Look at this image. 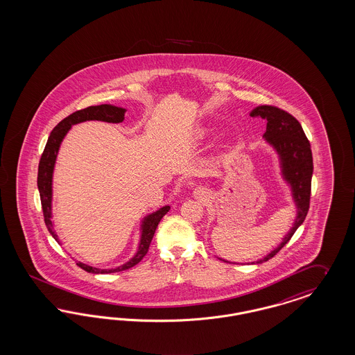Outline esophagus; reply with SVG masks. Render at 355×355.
<instances>
[{
    "label": "esophagus",
    "mask_w": 355,
    "mask_h": 355,
    "mask_svg": "<svg viewBox=\"0 0 355 355\" xmlns=\"http://www.w3.org/2000/svg\"><path fill=\"white\" fill-rule=\"evenodd\" d=\"M194 196H196V198H200V199H206L208 196V193L202 187H196V190H194Z\"/></svg>",
    "instance_id": "obj_1"
}]
</instances>
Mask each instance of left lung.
I'll use <instances>...</instances> for the list:
<instances>
[{
    "label": "left lung",
    "mask_w": 355,
    "mask_h": 355,
    "mask_svg": "<svg viewBox=\"0 0 355 355\" xmlns=\"http://www.w3.org/2000/svg\"><path fill=\"white\" fill-rule=\"evenodd\" d=\"M250 116H261L262 119L268 121L263 139L278 155L282 178L288 184L296 207V216L293 227L284 234L281 244L272 249L265 257L252 262L262 263L274 257L290 241L295 231L306 219V212L309 209L313 159L311 144L306 134L300 123L291 114L274 106L263 105L250 111ZM221 261L228 262L225 259Z\"/></svg>",
    "instance_id": "1"
}]
</instances>
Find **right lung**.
Here are the masks:
<instances>
[{"label":"right lung","instance_id":"1","mask_svg":"<svg viewBox=\"0 0 355 355\" xmlns=\"http://www.w3.org/2000/svg\"><path fill=\"white\" fill-rule=\"evenodd\" d=\"M125 111L127 110L123 107L107 105V103L99 105V106H89L84 110L76 111L69 116H67L65 119H62V122L59 123L49 135L47 144H46L43 155L40 157V162H39L37 189H39V194H40L46 225L49 228V233L52 234V237L58 243H59V237L53 228V221L51 220L52 219V178H53V169H55V164L58 159V153H59V149H60L65 135L68 134V131L72 128V125L86 122V121H101V122L107 123L123 122ZM169 209H171V206H164L152 214H148L147 216L143 218L141 224H140V240L137 245V250H136L134 257L130 258L125 263H123L118 268H114V269H98L94 266L86 265L84 262H77V265L81 269L85 270L87 272H92V274L116 272V271H123V270L130 269L135 265H137L147 254L149 245L153 239V234L156 232L159 220L169 212Z\"/></svg>","mask_w":355,"mask_h":355}]
</instances>
